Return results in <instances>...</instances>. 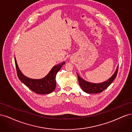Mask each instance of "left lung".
<instances>
[{
	"label": "left lung",
	"mask_w": 132,
	"mask_h": 132,
	"mask_svg": "<svg viewBox=\"0 0 132 132\" xmlns=\"http://www.w3.org/2000/svg\"><path fill=\"white\" fill-rule=\"evenodd\" d=\"M118 72V66L117 67L116 71L112 75V77L109 78L108 80L105 82H104L101 83H92L90 82H88L87 81L80 78L79 75L77 74L78 82L79 86L81 87L82 90L88 94H95V93H99L105 89L107 88L110 84L112 83L113 80L116 78Z\"/></svg>",
	"instance_id": "8db88e82"
}]
</instances>
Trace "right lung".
<instances>
[{"instance_id":"add662e5","label":"right lung","mask_w":132,"mask_h":132,"mask_svg":"<svg viewBox=\"0 0 132 132\" xmlns=\"http://www.w3.org/2000/svg\"><path fill=\"white\" fill-rule=\"evenodd\" d=\"M15 62L17 75L19 79L32 91L39 94H49L55 90L56 85L55 80L56 75L65 63L63 62L61 64L54 66L45 77L39 79H35L28 78L22 73L17 64L15 57Z\"/></svg>"}]
</instances>
